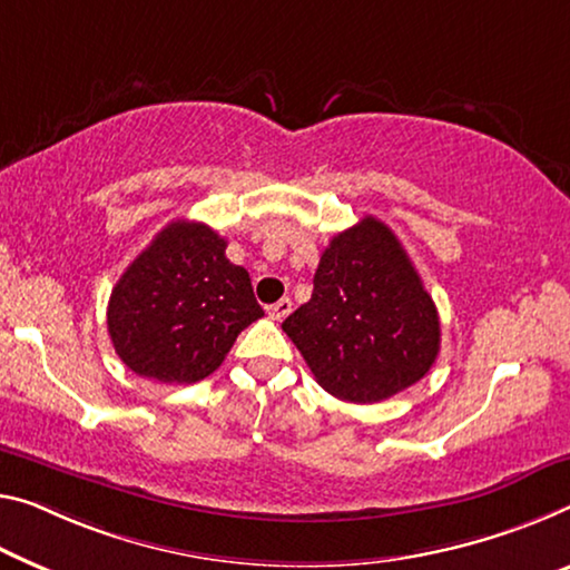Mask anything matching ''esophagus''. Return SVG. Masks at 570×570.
<instances>
[{"instance_id":"esophagus-1","label":"esophagus","mask_w":570,"mask_h":570,"mask_svg":"<svg viewBox=\"0 0 570 570\" xmlns=\"http://www.w3.org/2000/svg\"><path fill=\"white\" fill-rule=\"evenodd\" d=\"M291 311H293V301H291V297H283V301H277L275 305H269V308H267L269 318H273V321L287 318V315H291Z\"/></svg>"}]
</instances>
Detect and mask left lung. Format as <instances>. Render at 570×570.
Returning <instances> with one entry per match:
<instances>
[{
  "mask_svg": "<svg viewBox=\"0 0 570 570\" xmlns=\"http://www.w3.org/2000/svg\"><path fill=\"white\" fill-rule=\"evenodd\" d=\"M283 331L315 382L356 405L423 380L441 348L433 297L397 236L374 216L331 239L311 301L287 315Z\"/></svg>",
  "mask_w": 570,
  "mask_h": 570,
  "instance_id": "1",
  "label": "left lung"
}]
</instances>
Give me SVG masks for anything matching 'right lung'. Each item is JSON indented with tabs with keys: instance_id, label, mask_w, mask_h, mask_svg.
Segmentation results:
<instances>
[{
	"instance_id": "1",
	"label": "right lung",
	"mask_w": 570,
	"mask_h": 570,
	"mask_svg": "<svg viewBox=\"0 0 570 570\" xmlns=\"http://www.w3.org/2000/svg\"><path fill=\"white\" fill-rule=\"evenodd\" d=\"M262 315L249 273L226 259V239L178 218L114 285L107 326L135 374L194 384L222 366L236 336Z\"/></svg>"
}]
</instances>
